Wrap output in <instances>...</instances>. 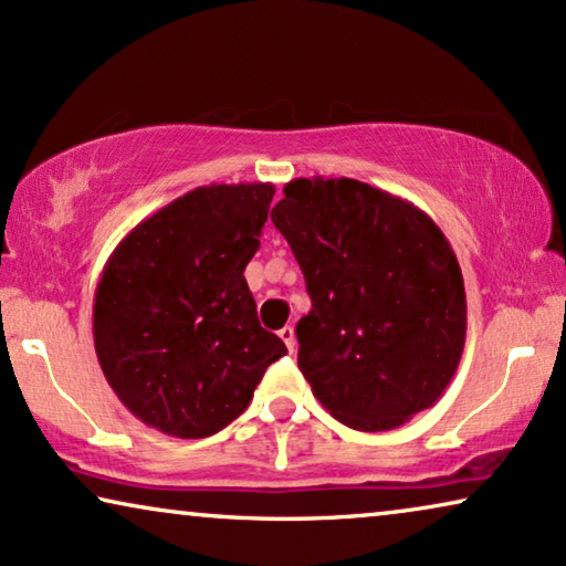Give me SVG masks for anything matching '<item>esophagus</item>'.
<instances>
[{
	"instance_id": "34e87169",
	"label": "esophagus",
	"mask_w": 566,
	"mask_h": 566,
	"mask_svg": "<svg viewBox=\"0 0 566 566\" xmlns=\"http://www.w3.org/2000/svg\"><path fill=\"white\" fill-rule=\"evenodd\" d=\"M277 335H281V339H283V343H285V347H289V350L293 353V350H296V332H293V327H291V324H285V327L281 329V332H277Z\"/></svg>"
}]
</instances>
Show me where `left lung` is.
Listing matches in <instances>:
<instances>
[{
  "label": "left lung",
  "instance_id": "8db88e82",
  "mask_svg": "<svg viewBox=\"0 0 566 566\" xmlns=\"http://www.w3.org/2000/svg\"><path fill=\"white\" fill-rule=\"evenodd\" d=\"M270 219L312 296L298 368L347 428L394 430L436 405L467 343V291L420 208L350 177H298Z\"/></svg>",
  "mask_w": 566,
  "mask_h": 566
}]
</instances>
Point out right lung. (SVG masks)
Segmentation results:
<instances>
[{
	"label": "right lung",
	"instance_id": "right-lung-1",
	"mask_svg": "<svg viewBox=\"0 0 566 566\" xmlns=\"http://www.w3.org/2000/svg\"><path fill=\"white\" fill-rule=\"evenodd\" d=\"M273 196L270 182L196 188L107 258L92 312L95 353L111 389L149 428L213 436L289 353L260 327L244 281Z\"/></svg>",
	"mask_w": 566,
	"mask_h": 566
}]
</instances>
